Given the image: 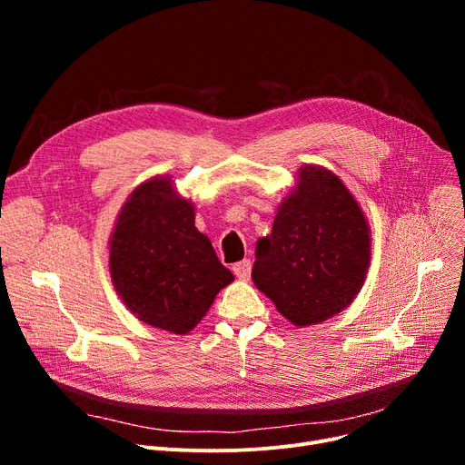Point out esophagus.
<instances>
[{"instance_id":"esophagus-1","label":"esophagus","mask_w":465,"mask_h":465,"mask_svg":"<svg viewBox=\"0 0 465 465\" xmlns=\"http://www.w3.org/2000/svg\"><path fill=\"white\" fill-rule=\"evenodd\" d=\"M251 270H252V263H251V260H242V262L233 263V273H235L241 281H249V277H251Z\"/></svg>"}]
</instances>
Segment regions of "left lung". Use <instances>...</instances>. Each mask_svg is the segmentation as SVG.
Masks as SVG:
<instances>
[{"label": "left lung", "instance_id": "obj_1", "mask_svg": "<svg viewBox=\"0 0 465 465\" xmlns=\"http://www.w3.org/2000/svg\"><path fill=\"white\" fill-rule=\"evenodd\" d=\"M370 249V228L352 193L331 171L305 165L272 235L258 241L252 281L292 324H319L356 298Z\"/></svg>", "mask_w": 465, "mask_h": 465}]
</instances>
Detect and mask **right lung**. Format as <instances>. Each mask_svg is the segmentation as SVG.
<instances>
[{"mask_svg":"<svg viewBox=\"0 0 465 465\" xmlns=\"http://www.w3.org/2000/svg\"><path fill=\"white\" fill-rule=\"evenodd\" d=\"M114 288L139 321L188 333L233 281L211 241L195 230L193 207L167 177L143 183L122 207L111 235Z\"/></svg>","mask_w":465,"mask_h":465,"instance_id":"1","label":"right lung"}]
</instances>
